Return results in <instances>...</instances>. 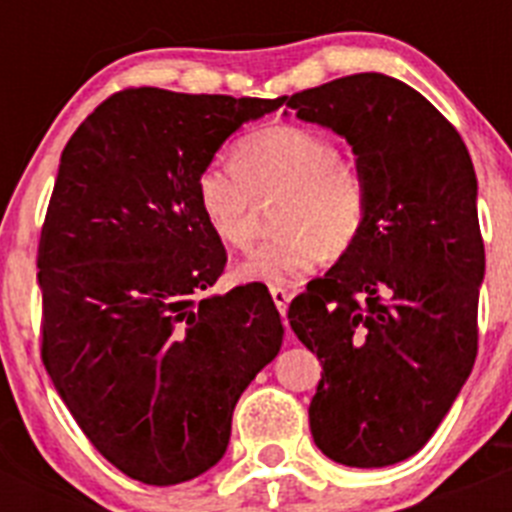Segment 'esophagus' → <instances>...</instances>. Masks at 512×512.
Segmentation results:
<instances>
[{"instance_id": "34e87169", "label": "esophagus", "mask_w": 512, "mask_h": 512, "mask_svg": "<svg viewBox=\"0 0 512 512\" xmlns=\"http://www.w3.org/2000/svg\"><path fill=\"white\" fill-rule=\"evenodd\" d=\"M271 300H274V305H277V310L282 312V318H284V315H287V307H289V300H292V295H289L284 287H271Z\"/></svg>"}]
</instances>
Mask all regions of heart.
Returning a JSON list of instances; mask_svg holds the SVG:
<instances>
[{"instance_id":"obj_1","label":"heart","mask_w":512,"mask_h":512,"mask_svg":"<svg viewBox=\"0 0 512 512\" xmlns=\"http://www.w3.org/2000/svg\"><path fill=\"white\" fill-rule=\"evenodd\" d=\"M233 164L205 166L197 176V202L212 233L246 248L256 233L259 200L277 197L279 238L238 261L235 277L284 287L307 277L325 251L343 253L366 220V184L354 164L320 130L269 125L235 146Z\"/></svg>"}]
</instances>
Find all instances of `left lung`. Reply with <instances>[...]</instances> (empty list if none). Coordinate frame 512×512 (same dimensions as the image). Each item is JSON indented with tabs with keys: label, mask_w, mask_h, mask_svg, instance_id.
<instances>
[{
	"label": "left lung",
	"mask_w": 512,
	"mask_h": 512,
	"mask_svg": "<svg viewBox=\"0 0 512 512\" xmlns=\"http://www.w3.org/2000/svg\"><path fill=\"white\" fill-rule=\"evenodd\" d=\"M287 107L346 138L369 200L359 238L289 305L323 364L312 438L346 467H390L436 433L477 356L485 246L472 158L454 125L392 76H343Z\"/></svg>",
	"instance_id": "1"
}]
</instances>
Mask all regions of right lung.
<instances>
[{
	"label": "right lung",
	"mask_w": 512,
	"mask_h": 512,
	"mask_svg": "<svg viewBox=\"0 0 512 512\" xmlns=\"http://www.w3.org/2000/svg\"><path fill=\"white\" fill-rule=\"evenodd\" d=\"M284 99L125 89L61 153L38 248L43 364L94 449L146 485L223 459L235 402L282 348L264 284L200 297L225 248L197 176Z\"/></svg>",
	"instance_id": "right-lung-1"
}]
</instances>
